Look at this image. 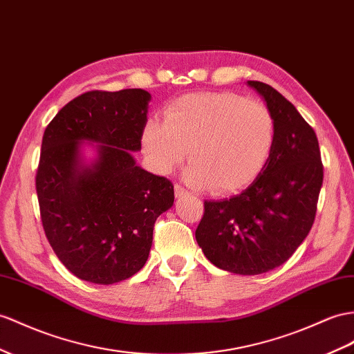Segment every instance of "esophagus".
I'll return each mask as SVG.
<instances>
[{"mask_svg":"<svg viewBox=\"0 0 354 354\" xmlns=\"http://www.w3.org/2000/svg\"><path fill=\"white\" fill-rule=\"evenodd\" d=\"M175 194H176V197H184V196H189L192 193H189L188 189H185L183 185L176 184L175 185Z\"/></svg>","mask_w":354,"mask_h":354,"instance_id":"obj_1","label":"esophagus"}]
</instances>
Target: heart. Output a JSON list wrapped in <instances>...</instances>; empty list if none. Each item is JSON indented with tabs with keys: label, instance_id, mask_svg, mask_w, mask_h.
Returning <instances> with one entry per match:
<instances>
[{
	"label": "heart",
	"instance_id": "obj_1",
	"mask_svg": "<svg viewBox=\"0 0 354 354\" xmlns=\"http://www.w3.org/2000/svg\"><path fill=\"white\" fill-rule=\"evenodd\" d=\"M275 138V118L266 104L234 93H202L171 102L165 122L149 120L142 140L160 174H170L189 149L188 183L230 194L261 174Z\"/></svg>",
	"mask_w": 354,
	"mask_h": 354
}]
</instances>
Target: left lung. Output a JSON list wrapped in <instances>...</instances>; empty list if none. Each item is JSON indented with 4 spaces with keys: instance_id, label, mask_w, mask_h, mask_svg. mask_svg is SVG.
I'll return each mask as SVG.
<instances>
[{
    "instance_id": "left-lung-1",
    "label": "left lung",
    "mask_w": 354,
    "mask_h": 354,
    "mask_svg": "<svg viewBox=\"0 0 354 354\" xmlns=\"http://www.w3.org/2000/svg\"><path fill=\"white\" fill-rule=\"evenodd\" d=\"M248 85L263 95L275 118L274 149L245 192L205 201L196 239L216 268L259 275L283 265L310 233L323 162L315 131L296 107L268 84L248 80Z\"/></svg>"
}]
</instances>
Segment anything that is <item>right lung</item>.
I'll return each mask as SVG.
<instances>
[{
	"instance_id": "right-lung-1",
	"label": "right lung",
	"mask_w": 354,
	"mask_h": 354,
	"mask_svg": "<svg viewBox=\"0 0 354 354\" xmlns=\"http://www.w3.org/2000/svg\"><path fill=\"white\" fill-rule=\"evenodd\" d=\"M149 93L88 91L67 103L43 134L35 175L43 230L71 274L115 284L147 263L158 216L175 201L174 184L136 166ZM80 140L99 142L91 168Z\"/></svg>"
}]
</instances>
